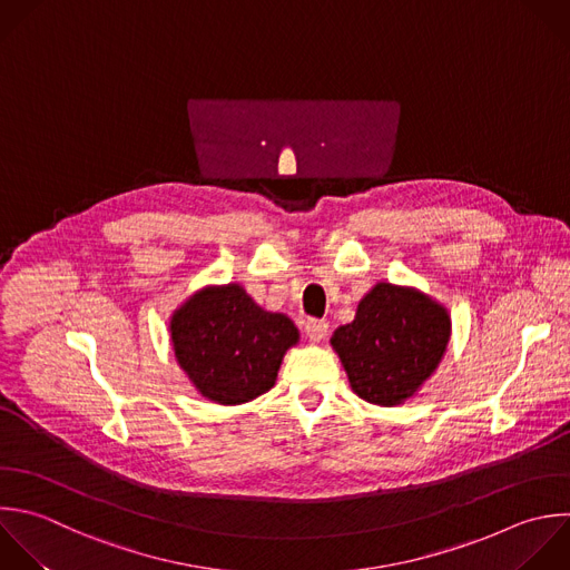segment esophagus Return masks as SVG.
<instances>
[{
  "label": "esophagus",
  "instance_id": "34e87169",
  "mask_svg": "<svg viewBox=\"0 0 570 570\" xmlns=\"http://www.w3.org/2000/svg\"><path fill=\"white\" fill-rule=\"evenodd\" d=\"M327 323L325 321H318V318H309L307 323H305V334H307V338L312 341V343H321L325 336H327Z\"/></svg>",
  "mask_w": 570,
  "mask_h": 570
}]
</instances>
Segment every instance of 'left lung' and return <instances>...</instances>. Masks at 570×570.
<instances>
[{
  "mask_svg": "<svg viewBox=\"0 0 570 570\" xmlns=\"http://www.w3.org/2000/svg\"><path fill=\"white\" fill-rule=\"evenodd\" d=\"M448 338L445 307L416 289L379 283L330 343L361 399L399 405L436 370Z\"/></svg>",
  "mask_w": 570,
  "mask_h": 570,
  "instance_id": "8db88e82",
  "label": "left lung"
}]
</instances>
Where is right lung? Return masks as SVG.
Here are the masks:
<instances>
[{
  "mask_svg": "<svg viewBox=\"0 0 570 570\" xmlns=\"http://www.w3.org/2000/svg\"><path fill=\"white\" fill-rule=\"evenodd\" d=\"M171 343L196 390L223 405L247 403L274 387L298 330L265 312L236 285L205 287L171 316Z\"/></svg>",
  "mask_w": 570,
  "mask_h": 570,
  "instance_id": "add662e5",
  "label": "right lung"
}]
</instances>
